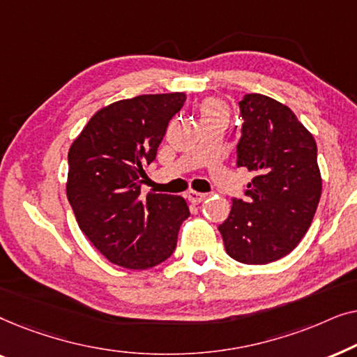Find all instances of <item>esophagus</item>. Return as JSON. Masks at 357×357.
<instances>
[{
    "instance_id": "obj_1",
    "label": "esophagus",
    "mask_w": 357,
    "mask_h": 357,
    "mask_svg": "<svg viewBox=\"0 0 357 357\" xmlns=\"http://www.w3.org/2000/svg\"><path fill=\"white\" fill-rule=\"evenodd\" d=\"M204 198H206V195L204 193H198V192H195V190H188L187 192V199L193 204H199Z\"/></svg>"
}]
</instances>
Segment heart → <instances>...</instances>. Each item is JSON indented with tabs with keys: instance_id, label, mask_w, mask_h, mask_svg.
Returning <instances> with one entry per match:
<instances>
[{
	"instance_id": "heart-1",
	"label": "heart",
	"mask_w": 357,
	"mask_h": 357,
	"mask_svg": "<svg viewBox=\"0 0 357 357\" xmlns=\"http://www.w3.org/2000/svg\"><path fill=\"white\" fill-rule=\"evenodd\" d=\"M202 115L203 119H209V116H224L226 115V107L216 99H208L202 104Z\"/></svg>"
}]
</instances>
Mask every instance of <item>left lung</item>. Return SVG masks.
<instances>
[{
	"mask_svg": "<svg viewBox=\"0 0 357 357\" xmlns=\"http://www.w3.org/2000/svg\"><path fill=\"white\" fill-rule=\"evenodd\" d=\"M238 107L236 164L255 177L243 198H232L218 229L229 257L266 265L294 250L314 219L321 195L317 143L294 112L271 97L245 94Z\"/></svg>",
	"mask_w": 357,
	"mask_h": 357,
	"instance_id": "1",
	"label": "left lung"
}]
</instances>
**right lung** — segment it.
I'll return each mask as SVG.
<instances>
[{
    "label": "right lung",
    "mask_w": 357,
    "mask_h": 357,
    "mask_svg": "<svg viewBox=\"0 0 357 357\" xmlns=\"http://www.w3.org/2000/svg\"><path fill=\"white\" fill-rule=\"evenodd\" d=\"M187 96H138L97 112L68 153L66 195L81 231L115 265L146 270L172 255L190 216L175 195L141 197L169 121Z\"/></svg>",
    "instance_id": "add662e5"
}]
</instances>
